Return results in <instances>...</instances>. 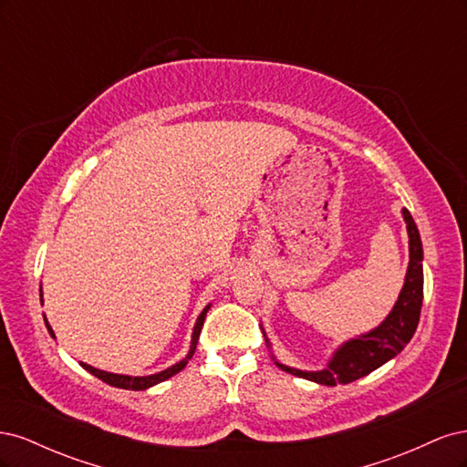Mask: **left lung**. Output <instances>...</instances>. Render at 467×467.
I'll return each instance as SVG.
<instances>
[{
    "instance_id": "8db88e82",
    "label": "left lung",
    "mask_w": 467,
    "mask_h": 467,
    "mask_svg": "<svg viewBox=\"0 0 467 467\" xmlns=\"http://www.w3.org/2000/svg\"><path fill=\"white\" fill-rule=\"evenodd\" d=\"M403 220L407 223L409 234V266L405 275V285L400 292V298L395 302L389 316L381 321L376 329L364 333L357 338L343 343L338 347L329 364L323 370L306 372L282 364L273 357L275 364L280 370L292 376H298L309 381H316L321 386H337L350 384L362 376H368L381 364H386L393 357H398L411 341L419 325L420 306H422V244L417 230V223L409 210L403 208ZM265 343L271 348V343L265 335Z\"/></svg>"
}]
</instances>
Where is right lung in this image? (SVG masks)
<instances>
[{
    "label": "right lung",
    "mask_w": 467,
    "mask_h": 467,
    "mask_svg": "<svg viewBox=\"0 0 467 467\" xmlns=\"http://www.w3.org/2000/svg\"><path fill=\"white\" fill-rule=\"evenodd\" d=\"M40 300H42V288H40ZM208 309H210V306H206V307L202 309V314L199 316V319H196V323H194V331H192V341H191L189 355H187L185 358H182L181 362H177V364H173V366H169V368H165V370H161V372H158V374H151V376H124V374H112V372L99 370V368H93V366L83 364V362H81V366H83V368H86L88 372H91L93 376H97L99 379H103L105 384H109V386L122 388V389H134V391L148 389V388H151V386H155V384H160V381H165V379H169L171 376L179 374L182 368H185L187 362H189V360L192 358V355H194V348H196V343H199L201 329H202V325H204V317H206ZM45 323H47L48 333L54 337V331H52V327L48 325L47 317H45Z\"/></svg>",
    "instance_id": "1"
}]
</instances>
